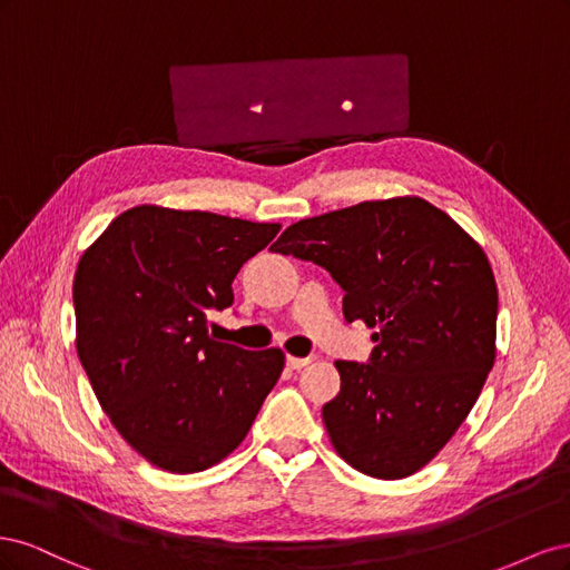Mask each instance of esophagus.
<instances>
[{
    "instance_id": "esophagus-1",
    "label": "esophagus",
    "mask_w": 570,
    "mask_h": 570,
    "mask_svg": "<svg viewBox=\"0 0 570 570\" xmlns=\"http://www.w3.org/2000/svg\"><path fill=\"white\" fill-rule=\"evenodd\" d=\"M314 361V356H287V366L289 368H295V371H299V368H304V366H308Z\"/></svg>"
}]
</instances>
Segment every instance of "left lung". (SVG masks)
<instances>
[{
	"mask_svg": "<svg viewBox=\"0 0 570 570\" xmlns=\"http://www.w3.org/2000/svg\"><path fill=\"white\" fill-rule=\"evenodd\" d=\"M271 249L325 268L344 289L347 323L377 331L366 364L335 361L342 387L323 423L337 454L383 480L423 469L494 364L497 285L485 252L421 197L304 218Z\"/></svg>",
	"mask_w": 570,
	"mask_h": 570,
	"instance_id": "8db88e82",
	"label": "left lung"
}]
</instances>
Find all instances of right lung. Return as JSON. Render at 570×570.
Wrapping results in <instances>:
<instances>
[{
  "label": "right lung",
  "mask_w": 570,
  "mask_h": 570,
  "mask_svg": "<svg viewBox=\"0 0 570 570\" xmlns=\"http://www.w3.org/2000/svg\"><path fill=\"white\" fill-rule=\"evenodd\" d=\"M278 223L135 206L82 254L78 356L114 428L170 473H195L245 440L285 366L281 350L216 342L209 312L233 304L245 262Z\"/></svg>",
  "instance_id": "1"
}]
</instances>
